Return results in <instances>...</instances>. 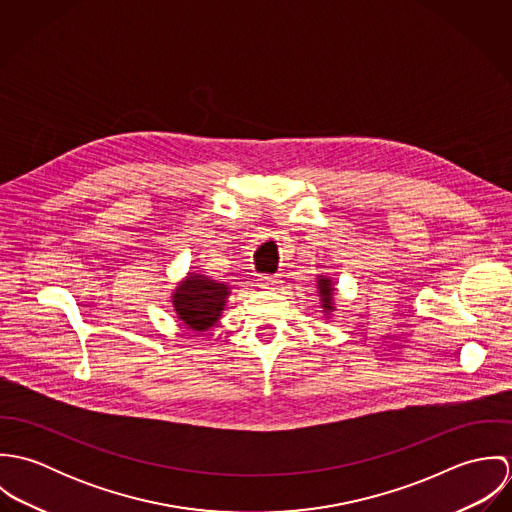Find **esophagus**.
Masks as SVG:
<instances>
[{"mask_svg": "<svg viewBox=\"0 0 512 512\" xmlns=\"http://www.w3.org/2000/svg\"><path fill=\"white\" fill-rule=\"evenodd\" d=\"M278 284H280V278H276V276L260 278V288H264V290H274V286H278Z\"/></svg>", "mask_w": 512, "mask_h": 512, "instance_id": "1", "label": "esophagus"}]
</instances>
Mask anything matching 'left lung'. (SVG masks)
<instances>
[{
	"label": "left lung",
	"mask_w": 512,
	"mask_h": 512,
	"mask_svg": "<svg viewBox=\"0 0 512 512\" xmlns=\"http://www.w3.org/2000/svg\"><path fill=\"white\" fill-rule=\"evenodd\" d=\"M317 292H319V301L321 309L325 315H331L335 311V284L327 276H317Z\"/></svg>",
	"instance_id": "left-lung-1"
}]
</instances>
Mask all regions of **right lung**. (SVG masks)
<instances>
[{"mask_svg": "<svg viewBox=\"0 0 512 512\" xmlns=\"http://www.w3.org/2000/svg\"><path fill=\"white\" fill-rule=\"evenodd\" d=\"M230 288L203 274H187L171 293V305L183 325L195 333H205L217 325Z\"/></svg>", "mask_w": 512, "mask_h": 512, "instance_id": "right-lung-1", "label": "right lung"}]
</instances>
